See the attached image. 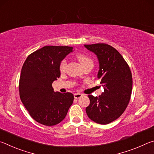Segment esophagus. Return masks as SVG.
Masks as SVG:
<instances>
[{
    "label": "esophagus",
    "mask_w": 154,
    "mask_h": 154,
    "mask_svg": "<svg viewBox=\"0 0 154 154\" xmlns=\"http://www.w3.org/2000/svg\"><path fill=\"white\" fill-rule=\"evenodd\" d=\"M83 96V94H81V93H76V94H74V98H79L80 97H82V96Z\"/></svg>",
    "instance_id": "1"
}]
</instances>
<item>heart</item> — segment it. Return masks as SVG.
I'll use <instances>...</instances> for the list:
<instances>
[{
    "label": "heart",
    "instance_id": "b5f03b06",
    "mask_svg": "<svg viewBox=\"0 0 154 154\" xmlns=\"http://www.w3.org/2000/svg\"><path fill=\"white\" fill-rule=\"evenodd\" d=\"M76 57L78 60L79 61L81 64H82L83 67H84L85 65L89 64H93V60L88 55H85V54H78L76 56ZM66 64H67L66 59V58L62 59L59 64L60 71L61 72L64 71L65 69H66Z\"/></svg>",
    "mask_w": 154,
    "mask_h": 154
}]
</instances>
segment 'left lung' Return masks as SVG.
Returning a JSON list of instances; mask_svg holds the SVG:
<instances>
[{
	"instance_id": "left-lung-1",
	"label": "left lung",
	"mask_w": 154,
	"mask_h": 154,
	"mask_svg": "<svg viewBox=\"0 0 154 154\" xmlns=\"http://www.w3.org/2000/svg\"><path fill=\"white\" fill-rule=\"evenodd\" d=\"M99 61L98 79L104 87L98 96L88 95V118L100 124H107L120 117L130 102L132 88L131 71L119 51L106 43L84 45Z\"/></svg>"
}]
</instances>
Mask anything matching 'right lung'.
<instances>
[{"instance_id":"right-lung-1","label":"right lung","mask_w":154,"mask_h":154,"mask_svg":"<svg viewBox=\"0 0 154 154\" xmlns=\"http://www.w3.org/2000/svg\"><path fill=\"white\" fill-rule=\"evenodd\" d=\"M73 48L45 46L27 57L19 82L20 99L30 116L45 126L59 124L74 100L72 93L54 92L52 83L60 76L59 64Z\"/></svg>"}]
</instances>
